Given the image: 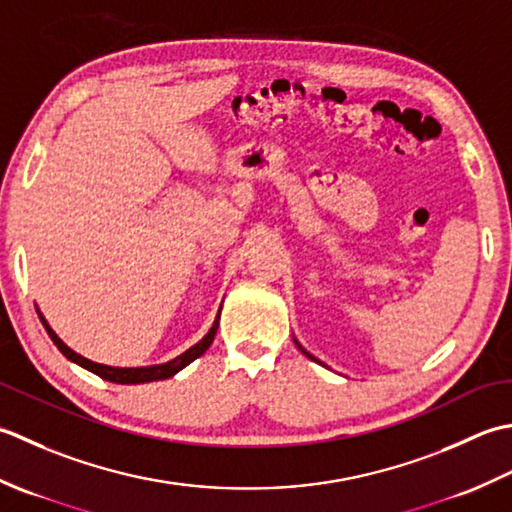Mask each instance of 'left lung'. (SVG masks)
<instances>
[{"instance_id":"8db88e82","label":"left lung","mask_w":512,"mask_h":512,"mask_svg":"<svg viewBox=\"0 0 512 512\" xmlns=\"http://www.w3.org/2000/svg\"><path fill=\"white\" fill-rule=\"evenodd\" d=\"M296 344H298V342H296ZM298 349H300L302 353H305V356H307V358H311V360H316L314 356H311V353H309V351H305V349H302V347H300V344H298ZM316 362H318V360H316Z\"/></svg>"}]
</instances>
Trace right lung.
Returning <instances> with one entry per match:
<instances>
[{
    "label": "right lung",
    "instance_id": "add662e5",
    "mask_svg": "<svg viewBox=\"0 0 512 512\" xmlns=\"http://www.w3.org/2000/svg\"><path fill=\"white\" fill-rule=\"evenodd\" d=\"M39 318H41V322H44V327H46V331H48L50 340L57 344V349H59L61 353H64V356H66L68 360H72L75 364H79V367H83V369L92 371V373L99 375V378H103V380H108V382H117V384H143V382H156V380L172 378L174 373H179V371H181L183 367H187V364H190L192 360L201 358L203 353H205L207 349H210V344L214 342L216 329H218V316H216L212 329L207 331V336H205L201 342H196L192 349H187L185 353H181L179 358H174V360L165 362V364H154V367L119 369V367H106V364H97V362H92V360H88V358L79 356V353H75V351H72L70 347H66L64 342L59 340L57 333L48 327V322L44 320V316L39 314Z\"/></svg>",
    "mask_w": 512,
    "mask_h": 512
}]
</instances>
